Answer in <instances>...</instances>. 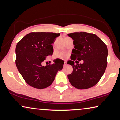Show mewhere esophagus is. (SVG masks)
<instances>
[{
    "mask_svg": "<svg viewBox=\"0 0 120 120\" xmlns=\"http://www.w3.org/2000/svg\"><path fill=\"white\" fill-rule=\"evenodd\" d=\"M67 65V62H64V67H65V66H66V65Z\"/></svg>",
    "mask_w": 120,
    "mask_h": 120,
    "instance_id": "obj_1",
    "label": "esophagus"
}]
</instances>
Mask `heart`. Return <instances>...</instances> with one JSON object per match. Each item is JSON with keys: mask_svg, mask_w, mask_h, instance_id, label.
<instances>
[{"mask_svg": "<svg viewBox=\"0 0 120 120\" xmlns=\"http://www.w3.org/2000/svg\"><path fill=\"white\" fill-rule=\"evenodd\" d=\"M56 56L58 57V58H61V59H65L68 56V54L67 53H63V52H61L58 53V54H56Z\"/></svg>", "mask_w": 120, "mask_h": 120, "instance_id": "b5f03b06", "label": "heart"}]
</instances>
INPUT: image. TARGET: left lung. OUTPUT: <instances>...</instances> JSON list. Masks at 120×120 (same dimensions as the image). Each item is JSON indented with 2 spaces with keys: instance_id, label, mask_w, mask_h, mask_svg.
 Wrapping results in <instances>:
<instances>
[{
  "instance_id": "8db88e82",
  "label": "left lung",
  "mask_w": 120,
  "mask_h": 120,
  "mask_svg": "<svg viewBox=\"0 0 120 120\" xmlns=\"http://www.w3.org/2000/svg\"><path fill=\"white\" fill-rule=\"evenodd\" d=\"M73 40L74 49L67 64L73 67V72L68 78L73 87L80 89L93 87L100 81L107 66L108 49L97 35L87 32L68 34ZM76 60H84L78 64ZM77 64H74V61Z\"/></svg>"
}]
</instances>
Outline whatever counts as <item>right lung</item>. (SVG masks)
I'll return each instance as SVG.
<instances>
[{
  "label": "right lung",
  "mask_w": 120,
  "mask_h": 120,
  "mask_svg": "<svg viewBox=\"0 0 120 120\" xmlns=\"http://www.w3.org/2000/svg\"><path fill=\"white\" fill-rule=\"evenodd\" d=\"M60 33L31 32L18 42L15 48V64L26 82L38 89H44L52 85L64 61L60 59L46 66L41 65L49 55H52V45Z\"/></svg>",
  "instance_id": "right-lung-1"
}]
</instances>
